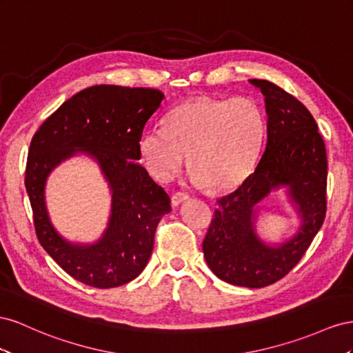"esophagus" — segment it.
Segmentation results:
<instances>
[{
  "mask_svg": "<svg viewBox=\"0 0 353 353\" xmlns=\"http://www.w3.org/2000/svg\"><path fill=\"white\" fill-rule=\"evenodd\" d=\"M188 198L189 195L186 192H176L173 194V196H171V205L177 207L180 203H183V201H186Z\"/></svg>",
  "mask_w": 353,
  "mask_h": 353,
  "instance_id": "34e87169",
  "label": "esophagus"
}]
</instances>
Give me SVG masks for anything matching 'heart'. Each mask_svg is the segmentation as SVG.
<instances>
[{"label": "heart", "instance_id": "heart-1", "mask_svg": "<svg viewBox=\"0 0 353 353\" xmlns=\"http://www.w3.org/2000/svg\"><path fill=\"white\" fill-rule=\"evenodd\" d=\"M263 136V114L253 100L192 99L177 106L165 125L148 130L140 140V155L150 174L168 182L189 154L196 183L226 189L253 170Z\"/></svg>", "mask_w": 353, "mask_h": 353}]
</instances>
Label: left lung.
Returning a JSON list of instances; mask_svg holds the SVG:
<instances>
[{"instance_id": "left-lung-1", "label": "left lung", "mask_w": 353, "mask_h": 353, "mask_svg": "<svg viewBox=\"0 0 353 353\" xmlns=\"http://www.w3.org/2000/svg\"><path fill=\"white\" fill-rule=\"evenodd\" d=\"M265 96L268 139L259 164L238 189L217 199L203 243L210 269L229 284L261 288L283 279L307 251L327 213V152L307 108L266 79H251ZM288 185L304 225L288 243L270 248L254 234L252 208L272 188Z\"/></svg>"}]
</instances>
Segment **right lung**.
<instances>
[{"mask_svg":"<svg viewBox=\"0 0 353 353\" xmlns=\"http://www.w3.org/2000/svg\"><path fill=\"white\" fill-rule=\"evenodd\" d=\"M163 99L157 88L93 85L68 99L31 140L25 186L38 241L79 283L96 288L124 285L140 275L152 254L157 226L171 210L170 196L136 159L142 158L143 130ZM75 152L94 156L113 189L110 228L90 248L70 246L60 239L43 204L45 177Z\"/></svg>","mask_w":353,"mask_h":353,"instance_id":"right-lung-1","label":"right lung"}]
</instances>
